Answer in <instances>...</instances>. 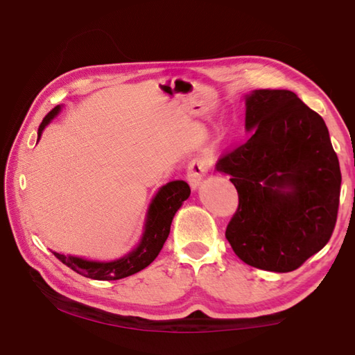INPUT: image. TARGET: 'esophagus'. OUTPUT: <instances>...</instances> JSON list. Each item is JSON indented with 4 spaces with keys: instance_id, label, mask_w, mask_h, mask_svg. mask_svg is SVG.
Listing matches in <instances>:
<instances>
[{
    "instance_id": "1",
    "label": "esophagus",
    "mask_w": 355,
    "mask_h": 355,
    "mask_svg": "<svg viewBox=\"0 0 355 355\" xmlns=\"http://www.w3.org/2000/svg\"><path fill=\"white\" fill-rule=\"evenodd\" d=\"M209 169H210V163L207 160H205V158H195V160H192L189 163V166H187L186 178L193 191L198 189L201 182H202V178L206 177Z\"/></svg>"
}]
</instances>
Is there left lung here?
<instances>
[{
	"mask_svg": "<svg viewBox=\"0 0 355 355\" xmlns=\"http://www.w3.org/2000/svg\"><path fill=\"white\" fill-rule=\"evenodd\" d=\"M245 99L250 137L224 155L239 197L225 238L241 261L286 273L333 235L342 173L328 128L288 89H253Z\"/></svg>",
	"mask_w": 355,
	"mask_h": 355,
	"instance_id": "1",
	"label": "left lung"
}]
</instances>
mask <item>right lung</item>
<instances>
[{
  "mask_svg": "<svg viewBox=\"0 0 355 355\" xmlns=\"http://www.w3.org/2000/svg\"><path fill=\"white\" fill-rule=\"evenodd\" d=\"M61 110L62 105H58L44 117L42 123L37 128V141H40L45 128L51 123L53 119L59 116ZM189 195L191 187L183 180H173V182L162 186L149 202L145 223H143V232L137 245L117 259L94 261L82 258V256L62 254L58 252L51 253L76 273L89 279H96V281H117V279L139 273L140 270L146 268L160 253L164 241L169 236L173 216H175L177 210L183 206V202L189 198Z\"/></svg>",
  "mask_w": 355,
  "mask_h": 355,
  "instance_id": "1",
  "label": "right lung"
}]
</instances>
